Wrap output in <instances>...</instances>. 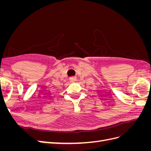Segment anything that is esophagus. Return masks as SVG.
I'll return each instance as SVG.
<instances>
[{
  "instance_id": "1",
  "label": "esophagus",
  "mask_w": 151,
  "mask_h": 151,
  "mask_svg": "<svg viewBox=\"0 0 151 151\" xmlns=\"http://www.w3.org/2000/svg\"><path fill=\"white\" fill-rule=\"evenodd\" d=\"M70 82H72V83H74V82L76 81V78L75 77H72L70 78Z\"/></svg>"
}]
</instances>
